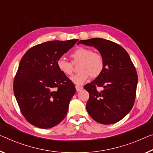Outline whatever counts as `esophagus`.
<instances>
[{
    "instance_id": "34e87169",
    "label": "esophagus",
    "mask_w": 153,
    "mask_h": 153,
    "mask_svg": "<svg viewBox=\"0 0 153 153\" xmlns=\"http://www.w3.org/2000/svg\"><path fill=\"white\" fill-rule=\"evenodd\" d=\"M76 91H77V92H78V91H82V90L83 89V87L79 86H76Z\"/></svg>"
}]
</instances>
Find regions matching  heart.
<instances>
[{"label": "heart", "mask_w": 153, "mask_h": 153, "mask_svg": "<svg viewBox=\"0 0 153 153\" xmlns=\"http://www.w3.org/2000/svg\"><path fill=\"white\" fill-rule=\"evenodd\" d=\"M73 63L64 57L57 60L56 65L60 72L65 76H71L74 71L73 64L79 63L78 74L73 76L71 79L74 84L82 85L91 76L93 78L99 77L103 71L105 61L100 53L93 52V50L86 48H79L71 54Z\"/></svg>", "instance_id": "heart-1"}]
</instances>
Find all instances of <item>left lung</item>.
Segmentation results:
<instances>
[{"label": "left lung", "mask_w": 153, "mask_h": 153, "mask_svg": "<svg viewBox=\"0 0 153 153\" xmlns=\"http://www.w3.org/2000/svg\"><path fill=\"white\" fill-rule=\"evenodd\" d=\"M77 43L93 46L105 61L102 74L84 87L90 95L87 111L101 124L118 122L132 109L136 94L137 74L129 55L122 46L104 39L80 40ZM97 87L103 91H98Z\"/></svg>", "instance_id": "left-lung-1"}]
</instances>
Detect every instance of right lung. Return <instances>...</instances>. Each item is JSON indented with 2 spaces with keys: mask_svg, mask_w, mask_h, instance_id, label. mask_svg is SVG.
Returning <instances> with one entry per match:
<instances>
[{
  "mask_svg": "<svg viewBox=\"0 0 153 153\" xmlns=\"http://www.w3.org/2000/svg\"><path fill=\"white\" fill-rule=\"evenodd\" d=\"M50 41L33 46L20 60L13 92L24 118L42 129L59 125L76 93L74 83L58 69L57 60L77 42Z\"/></svg>",
  "mask_w": 153,
  "mask_h": 153,
  "instance_id": "obj_1",
  "label": "right lung"
}]
</instances>
